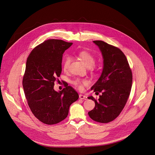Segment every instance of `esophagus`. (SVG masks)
<instances>
[{"label": "esophagus", "mask_w": 155, "mask_h": 155, "mask_svg": "<svg viewBox=\"0 0 155 155\" xmlns=\"http://www.w3.org/2000/svg\"><path fill=\"white\" fill-rule=\"evenodd\" d=\"M79 97L80 99H84V100H87V97L85 95H81L80 94L79 95Z\"/></svg>", "instance_id": "1"}]
</instances>
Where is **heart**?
Here are the masks:
<instances>
[{"label":"heart","mask_w":155,"mask_h":155,"mask_svg":"<svg viewBox=\"0 0 155 155\" xmlns=\"http://www.w3.org/2000/svg\"><path fill=\"white\" fill-rule=\"evenodd\" d=\"M79 58L84 61V64L87 67H92L95 65V58L92 54L91 53L87 51H81L78 54ZM71 61V58L66 55L63 60V68L64 70H66L70 66V64ZM73 84L75 86L78 87L79 88H81L82 85H87L88 84V82L85 80H80V79H76L73 81Z\"/></svg>","instance_id":"heart-1"}]
</instances>
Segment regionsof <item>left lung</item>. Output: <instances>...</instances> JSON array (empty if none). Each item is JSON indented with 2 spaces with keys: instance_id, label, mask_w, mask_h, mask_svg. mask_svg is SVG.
Masks as SVG:
<instances>
[{
  "instance_id": "8db88e82",
  "label": "left lung",
  "mask_w": 155,
  "mask_h": 155,
  "mask_svg": "<svg viewBox=\"0 0 155 155\" xmlns=\"http://www.w3.org/2000/svg\"><path fill=\"white\" fill-rule=\"evenodd\" d=\"M93 42L102 53L103 68L91 90L102 94L98 100L92 96L88 97L95 103L88 115L96 122L107 123L117 117L124 109L130 94L133 74L125 54L120 49L102 41Z\"/></svg>"
}]
</instances>
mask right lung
Here are the masks:
<instances>
[{
	"mask_svg": "<svg viewBox=\"0 0 155 155\" xmlns=\"http://www.w3.org/2000/svg\"><path fill=\"white\" fill-rule=\"evenodd\" d=\"M73 43L48 39L31 52L27 62L22 86L33 114L48 125L66 118L70 105L78 100V93L70 86L57 92L54 82L61 73L63 54Z\"/></svg>",
	"mask_w": 155,
	"mask_h": 155,
	"instance_id": "add662e5",
	"label": "right lung"
}]
</instances>
